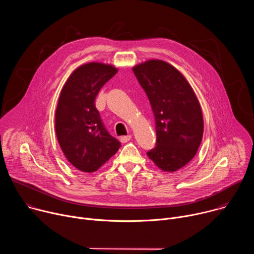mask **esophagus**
Segmentation results:
<instances>
[{"mask_svg":"<svg viewBox=\"0 0 254 254\" xmlns=\"http://www.w3.org/2000/svg\"><path fill=\"white\" fill-rule=\"evenodd\" d=\"M130 138H131V135H130V134H127V135H124V136H121L120 140H121L123 143H125V142H127V141H128Z\"/></svg>","mask_w":254,"mask_h":254,"instance_id":"34e87169","label":"esophagus"}]
</instances>
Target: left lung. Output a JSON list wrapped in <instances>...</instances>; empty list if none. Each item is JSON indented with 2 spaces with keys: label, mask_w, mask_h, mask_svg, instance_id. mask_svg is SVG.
<instances>
[{
  "label": "left lung",
  "mask_w": 254,
  "mask_h": 254,
  "mask_svg": "<svg viewBox=\"0 0 254 254\" xmlns=\"http://www.w3.org/2000/svg\"><path fill=\"white\" fill-rule=\"evenodd\" d=\"M132 71L155 116L157 146L147 155L161 170L175 172L194 158L201 143L200 103L182 73L165 61L149 60Z\"/></svg>",
  "instance_id": "1"
}]
</instances>
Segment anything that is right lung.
<instances>
[{
	"instance_id": "obj_1",
	"label": "right lung",
	"mask_w": 254,
	"mask_h": 254,
	"mask_svg": "<svg viewBox=\"0 0 254 254\" xmlns=\"http://www.w3.org/2000/svg\"><path fill=\"white\" fill-rule=\"evenodd\" d=\"M118 69L91 62L75 69L64 84L57 104L55 129L66 159L76 169L97 171L121 148L103 126L94 101Z\"/></svg>"
}]
</instances>
